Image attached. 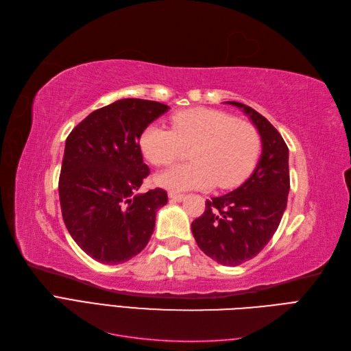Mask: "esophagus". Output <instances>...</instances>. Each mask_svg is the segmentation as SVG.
<instances>
[{
	"label": "esophagus",
	"mask_w": 351,
	"mask_h": 351,
	"mask_svg": "<svg viewBox=\"0 0 351 351\" xmlns=\"http://www.w3.org/2000/svg\"><path fill=\"white\" fill-rule=\"evenodd\" d=\"M184 194H179V192H169V198H171L172 201H175V202H180L184 199Z\"/></svg>",
	"instance_id": "34e87169"
}]
</instances>
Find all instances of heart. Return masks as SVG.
Masks as SVG:
<instances>
[{
	"label": "heart",
	"mask_w": 351,
	"mask_h": 351,
	"mask_svg": "<svg viewBox=\"0 0 351 351\" xmlns=\"http://www.w3.org/2000/svg\"><path fill=\"white\" fill-rule=\"evenodd\" d=\"M172 130L149 125L140 137L144 157L156 166L179 159L191 147L192 163L178 165L156 175V184L171 191L228 189L250 175L261 153V137L250 122L237 121L228 112L194 108L176 112Z\"/></svg>",
	"instance_id": "b5f03b06"
}]
</instances>
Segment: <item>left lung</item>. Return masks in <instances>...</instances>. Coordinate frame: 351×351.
<instances>
[{
    "instance_id": "1",
    "label": "left lung",
    "mask_w": 351,
    "mask_h": 351,
    "mask_svg": "<svg viewBox=\"0 0 351 351\" xmlns=\"http://www.w3.org/2000/svg\"><path fill=\"white\" fill-rule=\"evenodd\" d=\"M263 143L252 175L229 194L206 201V211L191 224L199 250L221 265L236 267L264 250L276 233L290 189L289 149L267 118L239 101Z\"/></svg>"
}]
</instances>
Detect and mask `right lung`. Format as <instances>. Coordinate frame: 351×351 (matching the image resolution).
Masks as SVG:
<instances>
[{"label": "right lung", "instance_id": "add662e5", "mask_svg": "<svg viewBox=\"0 0 351 351\" xmlns=\"http://www.w3.org/2000/svg\"><path fill=\"white\" fill-rule=\"evenodd\" d=\"M167 110L159 101L121 99L92 112L66 137L58 184L62 219L99 263H125L150 241L167 194L162 188L138 192L150 175L140 137Z\"/></svg>", "mask_w": 351, "mask_h": 351}]
</instances>
